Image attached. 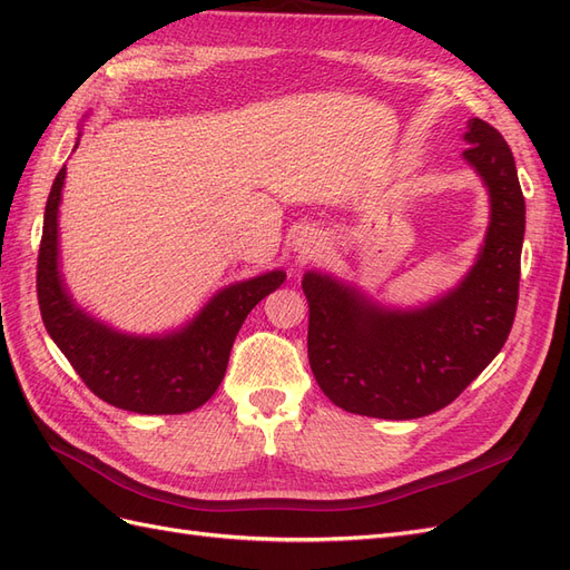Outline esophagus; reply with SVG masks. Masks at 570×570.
<instances>
[{"label":"esophagus","mask_w":570,"mask_h":570,"mask_svg":"<svg viewBox=\"0 0 570 570\" xmlns=\"http://www.w3.org/2000/svg\"><path fill=\"white\" fill-rule=\"evenodd\" d=\"M292 245H295V252H299L302 256H308L318 249V239L314 233H299Z\"/></svg>","instance_id":"1"}]
</instances>
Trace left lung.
I'll list each match as a JSON object with an SVG mask.
<instances>
[{
    "label": "left lung",
    "instance_id": "obj_1",
    "mask_svg": "<svg viewBox=\"0 0 570 570\" xmlns=\"http://www.w3.org/2000/svg\"><path fill=\"white\" fill-rule=\"evenodd\" d=\"M463 161L490 197V226L461 283L421 306H387L333 273L306 271L308 364L358 416L409 421L452 404L504 347L519 304L525 199L504 137L471 118Z\"/></svg>",
    "mask_w": 570,
    "mask_h": 570
}]
</instances>
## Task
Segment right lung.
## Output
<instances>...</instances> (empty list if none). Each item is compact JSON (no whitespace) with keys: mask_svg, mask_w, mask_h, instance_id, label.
<instances>
[{"mask_svg":"<svg viewBox=\"0 0 570 570\" xmlns=\"http://www.w3.org/2000/svg\"><path fill=\"white\" fill-rule=\"evenodd\" d=\"M63 180L66 166L57 174L45 206L38 256V302L49 337L82 383L111 406L157 416L199 409L226 375L233 342L247 314L283 285L285 271L275 268L226 285L176 331L161 335L116 331L78 306L66 287L59 262Z\"/></svg>","mask_w":570,"mask_h":570,"instance_id":"obj_1","label":"right lung"}]
</instances>
